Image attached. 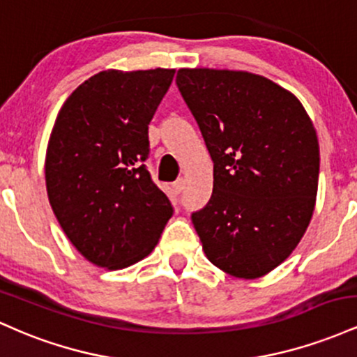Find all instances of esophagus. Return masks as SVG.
Returning <instances> with one entry per match:
<instances>
[{
  "label": "esophagus",
  "instance_id": "esophagus-1",
  "mask_svg": "<svg viewBox=\"0 0 357 357\" xmlns=\"http://www.w3.org/2000/svg\"><path fill=\"white\" fill-rule=\"evenodd\" d=\"M184 190V179H178V181L173 183V191L176 195H179Z\"/></svg>",
  "mask_w": 357,
  "mask_h": 357
}]
</instances>
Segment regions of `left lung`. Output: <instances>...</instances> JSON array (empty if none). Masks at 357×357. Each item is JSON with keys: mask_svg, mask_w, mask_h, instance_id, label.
Listing matches in <instances>:
<instances>
[{"mask_svg": "<svg viewBox=\"0 0 357 357\" xmlns=\"http://www.w3.org/2000/svg\"><path fill=\"white\" fill-rule=\"evenodd\" d=\"M176 84L213 159V195L191 215L204 253L233 277L267 275L312 218L321 161L312 121L294 93L255 73L179 68Z\"/></svg>", "mask_w": 357, "mask_h": 357, "instance_id": "obj_1", "label": "left lung"}]
</instances>
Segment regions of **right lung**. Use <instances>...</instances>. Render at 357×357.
<instances>
[{"label":"right lung","instance_id":"obj_1","mask_svg":"<svg viewBox=\"0 0 357 357\" xmlns=\"http://www.w3.org/2000/svg\"><path fill=\"white\" fill-rule=\"evenodd\" d=\"M174 72L96 73L73 90L53 124L45 158L48 202L67 238L97 267L137 264L173 216L144 161L147 126Z\"/></svg>","mask_w":357,"mask_h":357}]
</instances>
